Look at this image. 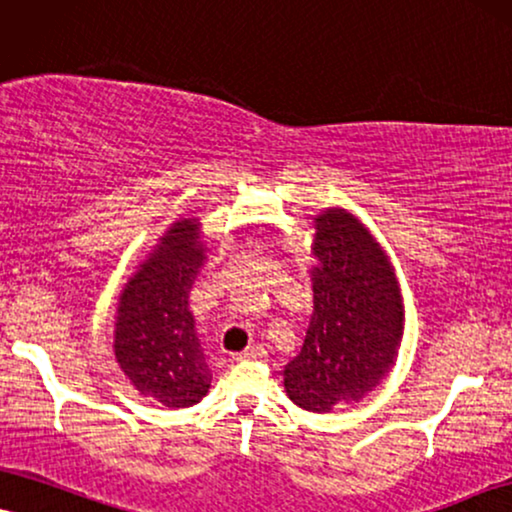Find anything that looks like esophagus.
<instances>
[{
	"label": "esophagus",
	"instance_id": "34e87169",
	"mask_svg": "<svg viewBox=\"0 0 512 512\" xmlns=\"http://www.w3.org/2000/svg\"><path fill=\"white\" fill-rule=\"evenodd\" d=\"M267 357V352H264L262 347H250V349H245L243 354H238V359H264Z\"/></svg>",
	"mask_w": 512,
	"mask_h": 512
}]
</instances>
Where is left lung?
Returning <instances> with one entry per match:
<instances>
[{
	"label": "left lung",
	"mask_w": 512,
	"mask_h": 512,
	"mask_svg": "<svg viewBox=\"0 0 512 512\" xmlns=\"http://www.w3.org/2000/svg\"><path fill=\"white\" fill-rule=\"evenodd\" d=\"M314 257V314L283 385L300 409L326 413L359 401L390 371L401 304L385 252L349 212L316 217Z\"/></svg>",
	"instance_id": "1"
}]
</instances>
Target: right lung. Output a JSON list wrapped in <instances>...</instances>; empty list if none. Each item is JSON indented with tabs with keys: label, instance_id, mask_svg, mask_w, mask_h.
I'll return each mask as SVG.
<instances>
[{
	"label": "right lung",
	"instance_id": "1",
	"mask_svg": "<svg viewBox=\"0 0 512 512\" xmlns=\"http://www.w3.org/2000/svg\"><path fill=\"white\" fill-rule=\"evenodd\" d=\"M196 219H181L120 295L115 359L132 385L170 409L198 404L212 373L189 312L205 248Z\"/></svg>",
	"mask_w": 512,
	"mask_h": 512
}]
</instances>
